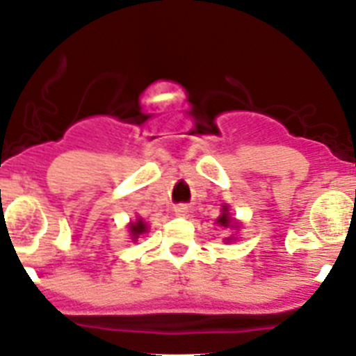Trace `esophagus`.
Wrapping results in <instances>:
<instances>
[{
	"label": "esophagus",
	"instance_id": "obj_1",
	"mask_svg": "<svg viewBox=\"0 0 356 356\" xmlns=\"http://www.w3.org/2000/svg\"><path fill=\"white\" fill-rule=\"evenodd\" d=\"M174 211H175V214H177V216H186L189 212L188 211V205H177V207H175Z\"/></svg>",
	"mask_w": 356,
	"mask_h": 356
}]
</instances>
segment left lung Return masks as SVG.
Returning a JSON list of instances; mask_svg holds the SVG:
<instances>
[{
    "mask_svg": "<svg viewBox=\"0 0 356 356\" xmlns=\"http://www.w3.org/2000/svg\"><path fill=\"white\" fill-rule=\"evenodd\" d=\"M216 223L221 225V227L225 228H237V223H235V219H232L230 212H228V205H223V211H221V216H219L218 219H216ZM228 242L234 241V237L227 238Z\"/></svg>",
    "mask_w": 356,
    "mask_h": 356,
    "instance_id": "8db88e82",
    "label": "left lung"
}]
</instances>
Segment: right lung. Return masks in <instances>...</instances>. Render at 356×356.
<instances>
[{
	"instance_id": "right-lung-1",
	"label": "right lung",
	"mask_w": 356,
	"mask_h": 356,
	"mask_svg": "<svg viewBox=\"0 0 356 356\" xmlns=\"http://www.w3.org/2000/svg\"><path fill=\"white\" fill-rule=\"evenodd\" d=\"M128 230H129V237H131V241H137L138 235L147 232V225H145V221H142V218H137V221H133V223L128 225Z\"/></svg>"
}]
</instances>
